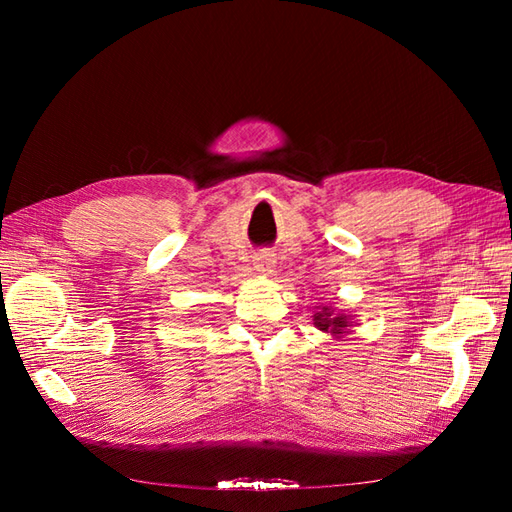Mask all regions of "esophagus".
<instances>
[{
  "instance_id": "esophagus-1",
  "label": "esophagus",
  "mask_w": 512,
  "mask_h": 512,
  "mask_svg": "<svg viewBox=\"0 0 512 512\" xmlns=\"http://www.w3.org/2000/svg\"><path fill=\"white\" fill-rule=\"evenodd\" d=\"M254 267H256V271L262 273V275L273 273V269H275V254H271V252H260V254H256Z\"/></svg>"
}]
</instances>
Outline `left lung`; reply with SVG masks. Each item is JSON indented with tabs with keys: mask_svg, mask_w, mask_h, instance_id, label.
<instances>
[{
	"mask_svg": "<svg viewBox=\"0 0 512 512\" xmlns=\"http://www.w3.org/2000/svg\"><path fill=\"white\" fill-rule=\"evenodd\" d=\"M314 324L320 331L331 333V335H344L348 333V327H352L350 316L333 314V309L329 305H324L320 312L314 314Z\"/></svg>",
	"mask_w": 512,
	"mask_h": 512,
	"instance_id": "left-lung-1",
	"label": "left lung"
}]
</instances>
